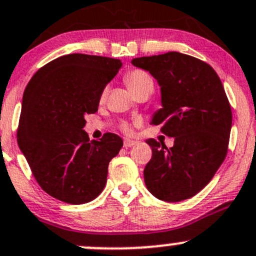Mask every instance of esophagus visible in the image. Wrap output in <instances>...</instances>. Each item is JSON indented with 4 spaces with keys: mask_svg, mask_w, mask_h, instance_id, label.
Instances as JSON below:
<instances>
[{
    "mask_svg": "<svg viewBox=\"0 0 256 256\" xmlns=\"http://www.w3.org/2000/svg\"><path fill=\"white\" fill-rule=\"evenodd\" d=\"M138 144V141L132 140V138H124V147H125V148L134 146V144Z\"/></svg>",
    "mask_w": 256,
    "mask_h": 256,
    "instance_id": "esophagus-1",
    "label": "esophagus"
}]
</instances>
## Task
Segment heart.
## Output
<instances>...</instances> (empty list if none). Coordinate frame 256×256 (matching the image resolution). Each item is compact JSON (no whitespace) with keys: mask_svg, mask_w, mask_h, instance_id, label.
<instances>
[{"mask_svg":"<svg viewBox=\"0 0 256 256\" xmlns=\"http://www.w3.org/2000/svg\"><path fill=\"white\" fill-rule=\"evenodd\" d=\"M125 82H126V85H128V89L131 90L132 94H136L138 90H141L142 88L146 86V85L154 84V82H152L151 76L142 70L130 72V73L125 76ZM106 92L108 90L104 89V92H102V99H105V96H106ZM122 128L125 131H130V126H128V124H125V125L122 126Z\"/></svg>","mask_w":256,"mask_h":256,"instance_id":"heart-1","label":"heart"}]
</instances>
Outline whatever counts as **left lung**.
<instances>
[{
	"mask_svg": "<svg viewBox=\"0 0 256 256\" xmlns=\"http://www.w3.org/2000/svg\"><path fill=\"white\" fill-rule=\"evenodd\" d=\"M132 66L148 72L161 89V109L152 125L174 144L167 148L154 138L144 170L147 190L164 202H180L202 190L223 164L232 130V110L218 74L204 62L168 52L141 56Z\"/></svg>",
	"mask_w": 256,
	"mask_h": 256,
	"instance_id": "left-lung-1",
	"label": "left lung"
}]
</instances>
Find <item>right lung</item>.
I'll return each mask as SVG.
<instances>
[{
	"instance_id": "right-lung-1",
	"label": "right lung",
	"mask_w": 256,
	"mask_h": 256,
	"mask_svg": "<svg viewBox=\"0 0 256 256\" xmlns=\"http://www.w3.org/2000/svg\"><path fill=\"white\" fill-rule=\"evenodd\" d=\"M122 63L108 56L68 54L30 80L22 100L17 141L38 184L49 196L84 204L106 184L108 166L122 138L89 140L85 115L98 112L102 92Z\"/></svg>"
}]
</instances>
